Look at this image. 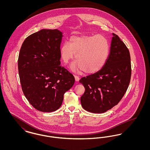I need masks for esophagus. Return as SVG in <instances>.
<instances>
[{"label": "esophagus", "mask_w": 150, "mask_h": 150, "mask_svg": "<svg viewBox=\"0 0 150 150\" xmlns=\"http://www.w3.org/2000/svg\"><path fill=\"white\" fill-rule=\"evenodd\" d=\"M74 78H75V81H79V77L78 76H76V75H74Z\"/></svg>", "instance_id": "obj_1"}]
</instances>
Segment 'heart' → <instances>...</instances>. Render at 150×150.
Wrapping results in <instances>:
<instances>
[{
    "mask_svg": "<svg viewBox=\"0 0 150 150\" xmlns=\"http://www.w3.org/2000/svg\"><path fill=\"white\" fill-rule=\"evenodd\" d=\"M109 50V43L103 36L73 35L70 38L69 44L66 42L61 45L59 54L64 64L75 54L76 61L70 65L72 71L83 70L86 74H94L105 64Z\"/></svg>",
    "mask_w": 150,
    "mask_h": 150,
    "instance_id": "1",
    "label": "heart"
}]
</instances>
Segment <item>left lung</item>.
<instances>
[{
	"mask_svg": "<svg viewBox=\"0 0 150 150\" xmlns=\"http://www.w3.org/2000/svg\"><path fill=\"white\" fill-rule=\"evenodd\" d=\"M112 35L110 53L103 67L79 80L85 88L80 98L81 106L92 113H103L114 107L125 94L130 83L129 51L118 36Z\"/></svg>",
	"mask_w": 150,
	"mask_h": 150,
	"instance_id": "obj_1",
	"label": "left lung"
}]
</instances>
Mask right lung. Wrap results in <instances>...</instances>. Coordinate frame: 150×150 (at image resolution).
<instances>
[{
	"instance_id": "add662e5",
	"label": "right lung",
	"mask_w": 150,
	"mask_h": 150,
	"mask_svg": "<svg viewBox=\"0 0 150 150\" xmlns=\"http://www.w3.org/2000/svg\"><path fill=\"white\" fill-rule=\"evenodd\" d=\"M63 33L58 29H42L22 43L18 59L22 89L30 103L42 112L61 107L64 95L75 78L60 62Z\"/></svg>"
}]
</instances>
